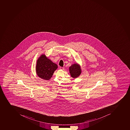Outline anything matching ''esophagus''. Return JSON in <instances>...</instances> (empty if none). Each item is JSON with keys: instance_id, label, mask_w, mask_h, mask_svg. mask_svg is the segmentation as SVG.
Instances as JSON below:
<instances>
[{"instance_id": "34e87169", "label": "esophagus", "mask_w": 130, "mask_h": 130, "mask_svg": "<svg viewBox=\"0 0 130 130\" xmlns=\"http://www.w3.org/2000/svg\"><path fill=\"white\" fill-rule=\"evenodd\" d=\"M60 69H61V70H63V69H64V68L63 67H60Z\"/></svg>"}]
</instances>
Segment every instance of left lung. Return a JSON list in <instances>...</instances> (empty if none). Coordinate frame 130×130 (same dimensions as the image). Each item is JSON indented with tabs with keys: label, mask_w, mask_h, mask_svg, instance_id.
<instances>
[{
	"label": "left lung",
	"mask_w": 130,
	"mask_h": 130,
	"mask_svg": "<svg viewBox=\"0 0 130 130\" xmlns=\"http://www.w3.org/2000/svg\"><path fill=\"white\" fill-rule=\"evenodd\" d=\"M69 71L71 76L74 78L78 77L81 73L80 67L77 63H75L71 66L69 67Z\"/></svg>",
	"instance_id": "obj_1"
}]
</instances>
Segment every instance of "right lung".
<instances>
[{"label":"right lung","mask_w":130,"mask_h":130,"mask_svg":"<svg viewBox=\"0 0 130 130\" xmlns=\"http://www.w3.org/2000/svg\"><path fill=\"white\" fill-rule=\"evenodd\" d=\"M56 63H53L44 55H41L38 59L36 71L39 77L45 80H49L53 76L54 71L57 68Z\"/></svg>","instance_id":"1"}]
</instances>
